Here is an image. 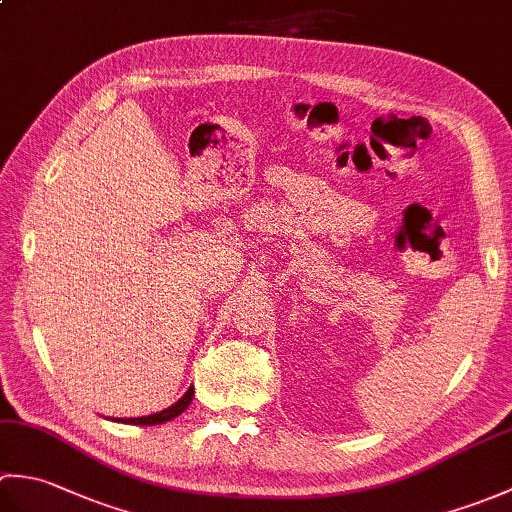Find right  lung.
Instances as JSON below:
<instances>
[{
  "label": "right lung",
  "instance_id": "obj_1",
  "mask_svg": "<svg viewBox=\"0 0 512 512\" xmlns=\"http://www.w3.org/2000/svg\"><path fill=\"white\" fill-rule=\"evenodd\" d=\"M193 400V385L187 389V394H184L178 402H173L171 407L162 409L158 413H151V416H143V418H116V422H123V424H143V427H147V424H162V422H169L176 416H180V413L187 409L191 405Z\"/></svg>",
  "mask_w": 512,
  "mask_h": 512
}]
</instances>
